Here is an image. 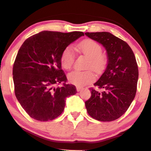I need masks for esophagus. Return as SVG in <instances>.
<instances>
[{"label": "esophagus", "mask_w": 151, "mask_h": 151, "mask_svg": "<svg viewBox=\"0 0 151 151\" xmlns=\"http://www.w3.org/2000/svg\"><path fill=\"white\" fill-rule=\"evenodd\" d=\"M83 87H76V90H77V91H81V90L83 89Z\"/></svg>", "instance_id": "34e87169"}]
</instances>
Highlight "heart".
<instances>
[{
	"label": "heart",
	"instance_id": "1",
	"mask_svg": "<svg viewBox=\"0 0 151 151\" xmlns=\"http://www.w3.org/2000/svg\"><path fill=\"white\" fill-rule=\"evenodd\" d=\"M78 49L85 58H88L86 68H92L96 72L102 70L106 64L107 59L105 54L102 53V47L95 40L87 39L78 45ZM76 54L73 47L68 46L63 50L60 62L63 68L70 70L75 61ZM69 81L77 86H85L94 81L96 75L92 70L85 71H74L68 75Z\"/></svg>",
	"mask_w": 151,
	"mask_h": 151
}]
</instances>
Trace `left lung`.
Instances as JSON below:
<instances>
[{
	"label": "left lung",
	"mask_w": 151,
	"mask_h": 151,
	"mask_svg": "<svg viewBox=\"0 0 151 151\" xmlns=\"http://www.w3.org/2000/svg\"><path fill=\"white\" fill-rule=\"evenodd\" d=\"M85 35L105 47L108 64L104 73L89 88L87 111L100 121H112L127 111L136 93L138 68L134 53L127 42L110 32H86Z\"/></svg>",
	"instance_id": "1"
}]
</instances>
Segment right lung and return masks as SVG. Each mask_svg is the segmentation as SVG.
<instances>
[{"instance_id": "obj_1", "label": "right lung", "mask_w": 151, "mask_h": 151, "mask_svg": "<svg viewBox=\"0 0 151 151\" xmlns=\"http://www.w3.org/2000/svg\"><path fill=\"white\" fill-rule=\"evenodd\" d=\"M81 36L84 33L76 31H42L28 38L19 48L13 67L14 91L30 117L53 120L64 111L66 98L76 93L75 85L66 83L60 57L63 50Z\"/></svg>"}]
</instances>
